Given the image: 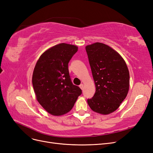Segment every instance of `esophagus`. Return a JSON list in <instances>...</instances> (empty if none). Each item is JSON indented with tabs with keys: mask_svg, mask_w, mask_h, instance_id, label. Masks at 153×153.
I'll use <instances>...</instances> for the list:
<instances>
[{
	"mask_svg": "<svg viewBox=\"0 0 153 153\" xmlns=\"http://www.w3.org/2000/svg\"><path fill=\"white\" fill-rule=\"evenodd\" d=\"M79 87H80V89H84V84H81L79 85Z\"/></svg>",
	"mask_w": 153,
	"mask_h": 153,
	"instance_id": "34e87169",
	"label": "esophagus"
}]
</instances>
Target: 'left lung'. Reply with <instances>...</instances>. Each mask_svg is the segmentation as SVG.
<instances>
[{
    "mask_svg": "<svg viewBox=\"0 0 153 153\" xmlns=\"http://www.w3.org/2000/svg\"><path fill=\"white\" fill-rule=\"evenodd\" d=\"M85 50L96 85L88 105L97 113H112L128 94L129 73L126 64L116 51L103 43L87 45Z\"/></svg>",
    "mask_w": 153,
    "mask_h": 153,
    "instance_id": "8db88e82",
    "label": "left lung"
}]
</instances>
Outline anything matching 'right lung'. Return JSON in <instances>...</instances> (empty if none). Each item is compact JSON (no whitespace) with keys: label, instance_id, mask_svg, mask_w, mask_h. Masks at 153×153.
Here are the masks:
<instances>
[{"label":"right lung","instance_id":"1","mask_svg":"<svg viewBox=\"0 0 153 153\" xmlns=\"http://www.w3.org/2000/svg\"><path fill=\"white\" fill-rule=\"evenodd\" d=\"M78 51L75 45L61 43L41 55L32 75V85L37 100L50 114L61 115L70 111L82 94L73 84L68 63Z\"/></svg>","mask_w":153,"mask_h":153}]
</instances>
